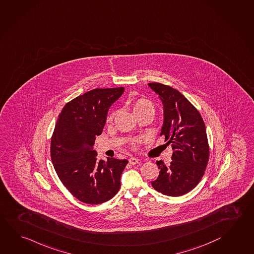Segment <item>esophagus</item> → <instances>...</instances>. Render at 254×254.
<instances>
[{
  "mask_svg": "<svg viewBox=\"0 0 254 254\" xmlns=\"http://www.w3.org/2000/svg\"><path fill=\"white\" fill-rule=\"evenodd\" d=\"M129 164H131V165H136V164H138L139 160H138L137 157H129Z\"/></svg>",
  "mask_w": 254,
  "mask_h": 254,
  "instance_id": "esophagus-1",
  "label": "esophagus"
}]
</instances>
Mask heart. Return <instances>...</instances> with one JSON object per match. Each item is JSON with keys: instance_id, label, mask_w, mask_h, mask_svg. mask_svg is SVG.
I'll list each match as a JSON object with an SVG mask.
<instances>
[{"instance_id": "heart-1", "label": "heart", "mask_w": 254, "mask_h": 254, "mask_svg": "<svg viewBox=\"0 0 254 254\" xmlns=\"http://www.w3.org/2000/svg\"><path fill=\"white\" fill-rule=\"evenodd\" d=\"M131 106H132L134 114L136 116L138 115V114H140V113H143L145 111H154V106H153L152 103L148 100V99H146V98H138V99L134 100L131 103ZM114 116H115V113L110 114L108 117H107V121L111 122V121L114 119Z\"/></svg>"}]
</instances>
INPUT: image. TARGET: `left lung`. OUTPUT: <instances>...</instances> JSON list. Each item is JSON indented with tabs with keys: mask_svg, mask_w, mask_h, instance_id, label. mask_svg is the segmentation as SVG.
Instances as JSON below:
<instances>
[{
	"mask_svg": "<svg viewBox=\"0 0 254 254\" xmlns=\"http://www.w3.org/2000/svg\"><path fill=\"white\" fill-rule=\"evenodd\" d=\"M164 107L160 135L173 149L169 166L157 161L160 169L154 189L167 196H181L195 188L201 180L209 157L206 127L198 111L186 97L169 86L148 83Z\"/></svg>",
	"mask_w": 254,
	"mask_h": 254,
	"instance_id": "1",
	"label": "left lung"
}]
</instances>
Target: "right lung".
Listing matches in <instances>:
<instances>
[{
	"label": "right lung",
	"mask_w": 254,
	"mask_h": 254,
	"mask_svg": "<svg viewBox=\"0 0 254 254\" xmlns=\"http://www.w3.org/2000/svg\"><path fill=\"white\" fill-rule=\"evenodd\" d=\"M125 88H95L67 103L51 139V158L63 185L78 200L101 204L116 195L127 159L97 160L93 149L110 106Z\"/></svg>",
	"instance_id": "right-lung-1"
}]
</instances>
